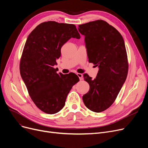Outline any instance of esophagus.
<instances>
[{"mask_svg":"<svg viewBox=\"0 0 148 148\" xmlns=\"http://www.w3.org/2000/svg\"><path fill=\"white\" fill-rule=\"evenodd\" d=\"M77 75L79 77V78L80 79V80H82L83 79V75L80 73H77Z\"/></svg>","mask_w":148,"mask_h":148,"instance_id":"esophagus-1","label":"esophagus"}]
</instances>
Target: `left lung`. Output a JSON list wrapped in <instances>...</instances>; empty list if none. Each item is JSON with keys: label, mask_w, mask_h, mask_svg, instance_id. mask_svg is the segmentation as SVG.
<instances>
[{"label": "left lung", "mask_w": 148, "mask_h": 148, "mask_svg": "<svg viewBox=\"0 0 148 148\" xmlns=\"http://www.w3.org/2000/svg\"><path fill=\"white\" fill-rule=\"evenodd\" d=\"M78 29L85 36L89 62L99 68L94 79L83 74L89 90L82 97L83 101L89 110L100 112L112 105L126 79L125 42L116 29L102 20L80 25Z\"/></svg>", "instance_id": "8db88e82"}]
</instances>
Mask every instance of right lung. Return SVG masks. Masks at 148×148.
Returning <instances> with one entry per match:
<instances>
[{"mask_svg": "<svg viewBox=\"0 0 148 148\" xmlns=\"http://www.w3.org/2000/svg\"><path fill=\"white\" fill-rule=\"evenodd\" d=\"M72 37L80 38L74 25L48 21L36 27L25 43L21 75L32 100L47 114L59 112L73 86L79 81L75 74H57L54 68L61 48Z\"/></svg>", "mask_w": 148, "mask_h": 148, "instance_id": "right-lung-1", "label": "right lung"}]
</instances>
